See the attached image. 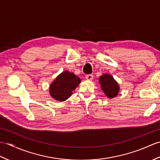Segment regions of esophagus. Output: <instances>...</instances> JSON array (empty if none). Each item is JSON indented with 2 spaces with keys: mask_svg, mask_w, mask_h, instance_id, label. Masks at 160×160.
<instances>
[{
  "mask_svg": "<svg viewBox=\"0 0 160 160\" xmlns=\"http://www.w3.org/2000/svg\"><path fill=\"white\" fill-rule=\"evenodd\" d=\"M85 78H86V79L88 80H92L93 79V75H91V74H88V75H87Z\"/></svg>",
  "mask_w": 160,
  "mask_h": 160,
  "instance_id": "34e87169",
  "label": "esophagus"
}]
</instances>
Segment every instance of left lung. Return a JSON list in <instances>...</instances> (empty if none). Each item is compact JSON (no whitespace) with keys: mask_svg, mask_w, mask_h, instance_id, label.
Returning a JSON list of instances; mask_svg holds the SVG:
<instances>
[{"mask_svg":"<svg viewBox=\"0 0 160 160\" xmlns=\"http://www.w3.org/2000/svg\"><path fill=\"white\" fill-rule=\"evenodd\" d=\"M99 83L102 90L108 98H113L118 96L120 87L111 75L103 74L99 78Z\"/></svg>","mask_w":160,"mask_h":160,"instance_id":"8db88e82","label":"left lung"}]
</instances>
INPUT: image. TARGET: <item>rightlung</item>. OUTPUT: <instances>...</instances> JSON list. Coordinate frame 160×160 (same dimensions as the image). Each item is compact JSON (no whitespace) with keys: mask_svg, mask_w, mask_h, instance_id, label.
Wrapping results in <instances>:
<instances>
[{"mask_svg":"<svg viewBox=\"0 0 160 160\" xmlns=\"http://www.w3.org/2000/svg\"><path fill=\"white\" fill-rule=\"evenodd\" d=\"M80 82V78L73 73H70L69 71H63L50 84L49 93L56 100L65 101Z\"/></svg>","mask_w":160,"mask_h":160,"instance_id":"obj_1","label":"right lung"}]
</instances>
